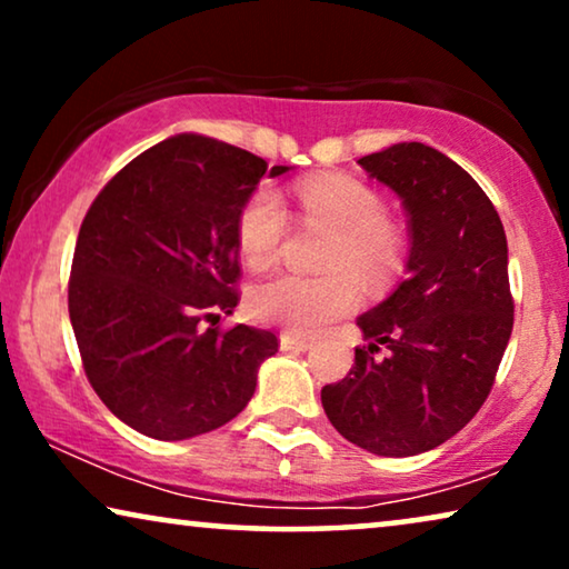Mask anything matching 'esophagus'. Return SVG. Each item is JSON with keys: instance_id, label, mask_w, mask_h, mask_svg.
I'll return each instance as SVG.
<instances>
[{"instance_id": "obj_1", "label": "esophagus", "mask_w": 569, "mask_h": 569, "mask_svg": "<svg viewBox=\"0 0 569 569\" xmlns=\"http://www.w3.org/2000/svg\"><path fill=\"white\" fill-rule=\"evenodd\" d=\"M279 349L282 352H306V349H310V339L298 337V333H282L279 337Z\"/></svg>"}]
</instances>
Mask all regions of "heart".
<instances>
[{"mask_svg": "<svg viewBox=\"0 0 569 569\" xmlns=\"http://www.w3.org/2000/svg\"><path fill=\"white\" fill-rule=\"evenodd\" d=\"M298 199L310 222L326 224L333 232L323 261V269L331 274L267 279L248 295V310L259 323L308 337L357 308L360 284L355 277L370 287L393 279L401 269L403 246L399 232L386 222L383 199L355 178H313L300 183ZM236 232L248 267H271L287 236L282 197L269 186L256 189L240 207Z\"/></svg>", "mask_w": 569, "mask_h": 569, "instance_id": "heart-1", "label": "heart"}]
</instances>
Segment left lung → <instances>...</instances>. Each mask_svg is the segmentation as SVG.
Returning <instances> with one entry per match:
<instances>
[{
  "mask_svg": "<svg viewBox=\"0 0 569 569\" xmlns=\"http://www.w3.org/2000/svg\"><path fill=\"white\" fill-rule=\"evenodd\" d=\"M409 217L407 279L357 318L368 347L321 403L341 438L376 456L432 450L471 422L512 333L508 238L466 170L422 142L357 160ZM386 358H372L379 345Z\"/></svg>",
  "mask_w": 569,
  "mask_h": 569,
  "instance_id": "8db88e82",
  "label": "left lung"
}]
</instances>
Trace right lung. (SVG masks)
<instances>
[{
    "label": "right lung",
    "instance_id": "add662e5",
    "mask_svg": "<svg viewBox=\"0 0 569 569\" xmlns=\"http://www.w3.org/2000/svg\"><path fill=\"white\" fill-rule=\"evenodd\" d=\"M263 173L253 152L176 134L121 168L84 214L69 321L100 401L147 438L189 440L228 425L277 352L271 331L203 329L238 306L236 222Z\"/></svg>",
    "mask_w": 569,
    "mask_h": 569
}]
</instances>
